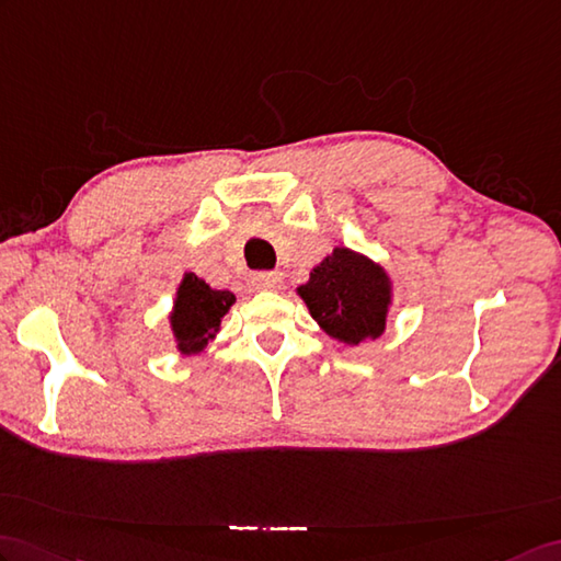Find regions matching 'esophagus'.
<instances>
[{
  "label": "esophagus",
  "mask_w": 561,
  "mask_h": 561,
  "mask_svg": "<svg viewBox=\"0 0 561 561\" xmlns=\"http://www.w3.org/2000/svg\"><path fill=\"white\" fill-rule=\"evenodd\" d=\"M254 285L259 290H280L283 288V273L280 271H262V273H254Z\"/></svg>",
  "instance_id": "obj_1"
}]
</instances>
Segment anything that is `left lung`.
Returning a JSON list of instances; mask_svg holds the SVG:
<instances>
[{"label": "left lung", "mask_w": 561, "mask_h": 561, "mask_svg": "<svg viewBox=\"0 0 561 561\" xmlns=\"http://www.w3.org/2000/svg\"><path fill=\"white\" fill-rule=\"evenodd\" d=\"M297 295L305 299L325 335L337 343L359 345L383 335L392 283L386 268L368 256L335 248L311 268L309 280L299 285Z\"/></svg>", "instance_id": "8db88e82"}]
</instances>
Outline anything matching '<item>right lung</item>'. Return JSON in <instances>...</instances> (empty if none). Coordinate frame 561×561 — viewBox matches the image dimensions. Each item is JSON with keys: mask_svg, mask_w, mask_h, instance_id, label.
<instances>
[{"mask_svg": "<svg viewBox=\"0 0 561 561\" xmlns=\"http://www.w3.org/2000/svg\"><path fill=\"white\" fill-rule=\"evenodd\" d=\"M233 305L236 295L230 290H214L195 273H185L169 317L178 352L185 357L204 352L221 331V319Z\"/></svg>", "mask_w": 561, "mask_h": 561, "instance_id": "1", "label": "right lung"}]
</instances>
